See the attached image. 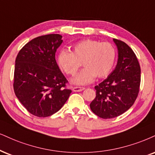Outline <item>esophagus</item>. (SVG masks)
<instances>
[{"mask_svg":"<svg viewBox=\"0 0 155 155\" xmlns=\"http://www.w3.org/2000/svg\"><path fill=\"white\" fill-rule=\"evenodd\" d=\"M84 89H85L84 87H72V91H73V92H81V91H83Z\"/></svg>","mask_w":155,"mask_h":155,"instance_id":"esophagus-1","label":"esophagus"}]
</instances>
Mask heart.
<instances>
[{
  "label": "heart",
  "mask_w": 155,
  "mask_h": 155,
  "mask_svg": "<svg viewBox=\"0 0 155 155\" xmlns=\"http://www.w3.org/2000/svg\"><path fill=\"white\" fill-rule=\"evenodd\" d=\"M116 58V49L111 44L85 39L74 45L72 52L65 49L59 51L57 62L70 75H74L83 63L85 68L72 78L71 83L83 85L93 82L95 77H107L114 68Z\"/></svg>",
  "instance_id": "heart-1"
}]
</instances>
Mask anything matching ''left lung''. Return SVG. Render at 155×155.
Listing matches in <instances>:
<instances>
[{"instance_id": "1", "label": "left lung", "mask_w": 155, "mask_h": 155, "mask_svg": "<svg viewBox=\"0 0 155 155\" xmlns=\"http://www.w3.org/2000/svg\"><path fill=\"white\" fill-rule=\"evenodd\" d=\"M118 49L115 69L106 80L95 86L96 97L90 104L95 115L112 118L132 106L139 91L141 69L132 49L127 44L114 39Z\"/></svg>"}]
</instances>
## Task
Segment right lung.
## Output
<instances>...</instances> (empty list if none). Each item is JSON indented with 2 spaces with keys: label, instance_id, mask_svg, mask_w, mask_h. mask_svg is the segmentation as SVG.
Segmentation results:
<instances>
[{
  "label": "right lung",
  "instance_id": "obj_1",
  "mask_svg": "<svg viewBox=\"0 0 155 155\" xmlns=\"http://www.w3.org/2000/svg\"><path fill=\"white\" fill-rule=\"evenodd\" d=\"M60 34L31 40L19 51L15 62L13 89L26 109L38 117H47L64 106L72 91L55 60L62 45Z\"/></svg>",
  "mask_w": 155,
  "mask_h": 155
}]
</instances>
